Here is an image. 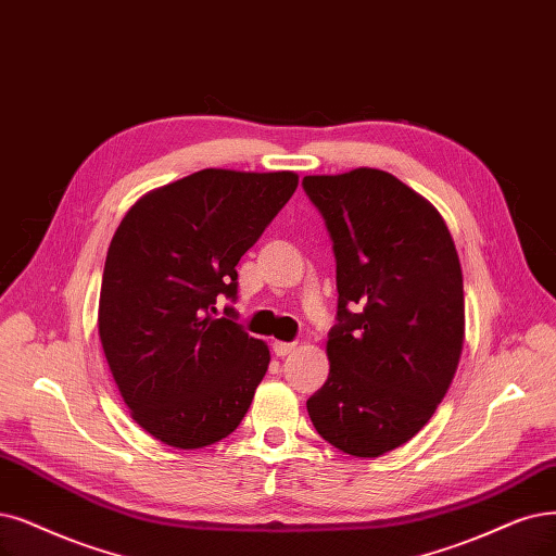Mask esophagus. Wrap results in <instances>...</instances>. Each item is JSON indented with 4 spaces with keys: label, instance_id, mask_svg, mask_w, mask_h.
<instances>
[{
    "label": "esophagus",
    "instance_id": "obj_1",
    "mask_svg": "<svg viewBox=\"0 0 556 556\" xmlns=\"http://www.w3.org/2000/svg\"><path fill=\"white\" fill-rule=\"evenodd\" d=\"M273 351H275V355H277V357H286V355H291V353L295 351V343H289V341H275V343H273Z\"/></svg>",
    "mask_w": 556,
    "mask_h": 556
}]
</instances>
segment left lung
<instances>
[{"mask_svg":"<svg viewBox=\"0 0 556 556\" xmlns=\"http://www.w3.org/2000/svg\"><path fill=\"white\" fill-rule=\"evenodd\" d=\"M337 258L330 376L306 401L318 435L357 458L415 438L454 380L463 273L444 219L380 169L304 176Z\"/></svg>","mask_w":556,"mask_h":556,"instance_id":"obj_1","label":"left lung"}]
</instances>
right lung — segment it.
<instances>
[{"instance_id": "obj_1", "label": "right lung", "mask_w": 556, "mask_h": 556, "mask_svg": "<svg viewBox=\"0 0 556 556\" xmlns=\"http://www.w3.org/2000/svg\"><path fill=\"white\" fill-rule=\"evenodd\" d=\"M298 188L293 172L203 169L141 197L121 219L100 286L98 334L132 419L201 448L231 435L270 351L236 323L240 256Z\"/></svg>"}]
</instances>
